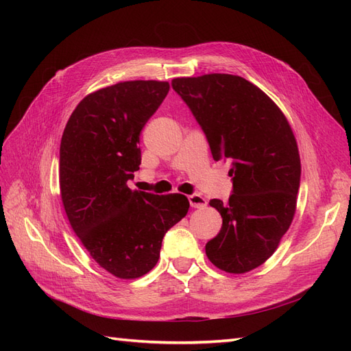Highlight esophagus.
<instances>
[{
  "mask_svg": "<svg viewBox=\"0 0 351 351\" xmlns=\"http://www.w3.org/2000/svg\"><path fill=\"white\" fill-rule=\"evenodd\" d=\"M189 202H190V206H192V208L202 209V208L206 206V199H205L204 196L197 195V193L190 195V196H189Z\"/></svg>",
  "mask_w": 351,
  "mask_h": 351,
  "instance_id": "esophagus-1",
  "label": "esophagus"
}]
</instances>
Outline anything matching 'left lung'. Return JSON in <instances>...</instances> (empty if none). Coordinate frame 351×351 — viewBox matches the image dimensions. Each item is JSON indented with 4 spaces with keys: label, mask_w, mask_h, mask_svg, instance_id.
Listing matches in <instances>:
<instances>
[{
    "label": "left lung",
    "mask_w": 351,
    "mask_h": 351,
    "mask_svg": "<svg viewBox=\"0 0 351 351\" xmlns=\"http://www.w3.org/2000/svg\"><path fill=\"white\" fill-rule=\"evenodd\" d=\"M171 86L205 133L212 158L231 162L228 202H209L222 227L206 243V256L230 274L258 268L295 212L302 168L291 127L268 95L240 76L180 77Z\"/></svg>",
    "instance_id": "obj_1"
}]
</instances>
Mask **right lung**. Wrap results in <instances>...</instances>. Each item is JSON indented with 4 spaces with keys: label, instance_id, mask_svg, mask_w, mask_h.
Wrapping results in <instances>:
<instances>
[{
    "label": "right lung",
    "instance_id": "add662e5",
    "mask_svg": "<svg viewBox=\"0 0 351 351\" xmlns=\"http://www.w3.org/2000/svg\"><path fill=\"white\" fill-rule=\"evenodd\" d=\"M169 90L168 82L133 80L83 98L60 145V190L71 228L101 268L139 278L159 259L165 232L186 217L183 195L127 187L139 169L141 132Z\"/></svg>",
    "mask_w": 351,
    "mask_h": 351
}]
</instances>
